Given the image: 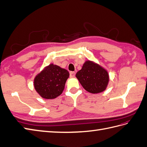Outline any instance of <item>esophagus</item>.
<instances>
[{"instance_id": "obj_1", "label": "esophagus", "mask_w": 147, "mask_h": 147, "mask_svg": "<svg viewBox=\"0 0 147 147\" xmlns=\"http://www.w3.org/2000/svg\"><path fill=\"white\" fill-rule=\"evenodd\" d=\"M76 76V72L75 71H70V77H74Z\"/></svg>"}]
</instances>
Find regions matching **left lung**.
Returning a JSON list of instances; mask_svg holds the SVG:
<instances>
[{
  "instance_id": "left-lung-1",
  "label": "left lung",
  "mask_w": 147,
  "mask_h": 147,
  "mask_svg": "<svg viewBox=\"0 0 147 147\" xmlns=\"http://www.w3.org/2000/svg\"><path fill=\"white\" fill-rule=\"evenodd\" d=\"M76 77L85 90L98 94L105 90L109 81V74L101 66L91 61L85 62Z\"/></svg>"
}]
</instances>
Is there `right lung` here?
<instances>
[{
  "label": "right lung",
  "mask_w": 147,
  "mask_h": 147,
  "mask_svg": "<svg viewBox=\"0 0 147 147\" xmlns=\"http://www.w3.org/2000/svg\"><path fill=\"white\" fill-rule=\"evenodd\" d=\"M69 72L59 66L50 64L34 79V87L42 98L53 99L62 94Z\"/></svg>",
  "instance_id": "obj_1"
}]
</instances>
